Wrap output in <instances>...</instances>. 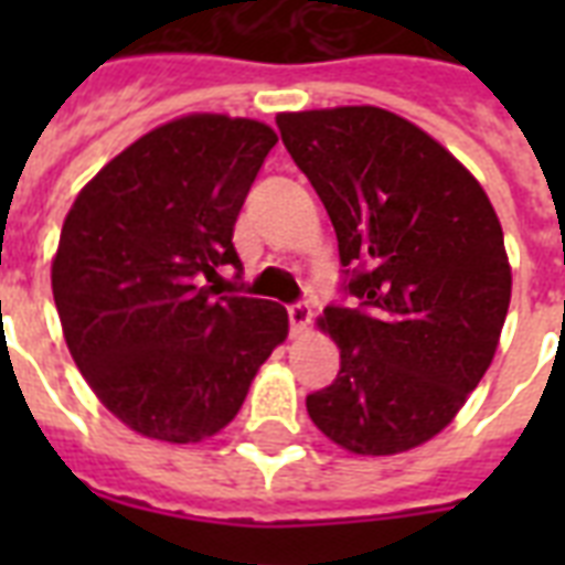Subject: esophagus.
<instances>
[{"label": "esophagus", "instance_id": "obj_1", "mask_svg": "<svg viewBox=\"0 0 565 565\" xmlns=\"http://www.w3.org/2000/svg\"><path fill=\"white\" fill-rule=\"evenodd\" d=\"M287 317H290L292 334H301V331L310 326V319H313V310H310L308 301H296V305H290V308H287Z\"/></svg>", "mask_w": 565, "mask_h": 565}]
</instances>
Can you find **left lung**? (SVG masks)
Listing matches in <instances>:
<instances>
[{"label": "left lung", "instance_id": "1", "mask_svg": "<svg viewBox=\"0 0 565 565\" xmlns=\"http://www.w3.org/2000/svg\"><path fill=\"white\" fill-rule=\"evenodd\" d=\"M281 140L337 231L345 296L319 328L340 372L308 395L328 439L354 455L428 443L463 407L510 308L501 222L475 175L384 108L278 114Z\"/></svg>", "mask_w": 565, "mask_h": 565}]
</instances>
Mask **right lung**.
Masks as SVG:
<instances>
[{
	"mask_svg": "<svg viewBox=\"0 0 565 565\" xmlns=\"http://www.w3.org/2000/svg\"><path fill=\"white\" fill-rule=\"evenodd\" d=\"M275 143L257 119H172L105 163L66 213L52 260L64 340L99 402L143 437H213L287 337L281 305L207 284L220 266L243 269L234 222Z\"/></svg>",
	"mask_w": 565,
	"mask_h": 565,
	"instance_id": "right-lung-1",
	"label": "right lung"
}]
</instances>
